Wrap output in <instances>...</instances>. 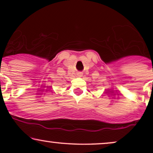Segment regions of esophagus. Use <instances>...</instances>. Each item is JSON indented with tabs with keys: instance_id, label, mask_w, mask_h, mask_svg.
Returning <instances> with one entry per match:
<instances>
[{
	"instance_id": "34e87169",
	"label": "esophagus",
	"mask_w": 153,
	"mask_h": 153,
	"mask_svg": "<svg viewBox=\"0 0 153 153\" xmlns=\"http://www.w3.org/2000/svg\"><path fill=\"white\" fill-rule=\"evenodd\" d=\"M77 75H78V77H82V73H78Z\"/></svg>"
}]
</instances>
